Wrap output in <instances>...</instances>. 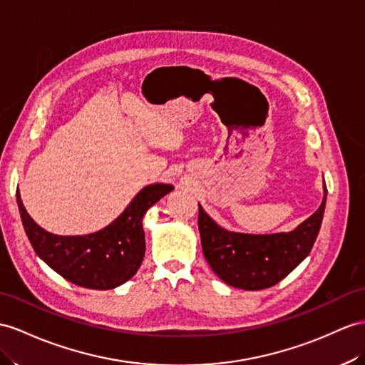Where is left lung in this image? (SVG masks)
<instances>
[{
    "mask_svg": "<svg viewBox=\"0 0 365 365\" xmlns=\"http://www.w3.org/2000/svg\"><path fill=\"white\" fill-rule=\"evenodd\" d=\"M327 202L291 232L252 235L230 232L218 226L198 204V229L204 257L227 285L257 291L274 287L304 262L321 230Z\"/></svg>",
    "mask_w": 365,
    "mask_h": 365,
    "instance_id": "1",
    "label": "left lung"
}]
</instances>
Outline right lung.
Wrapping results in <instances>:
<instances>
[{"label":"right lung","mask_w":365,"mask_h":365,"mask_svg":"<svg viewBox=\"0 0 365 365\" xmlns=\"http://www.w3.org/2000/svg\"><path fill=\"white\" fill-rule=\"evenodd\" d=\"M172 190L170 184L145 185L113 223L88 235L51 234L31 218L20 192H16V202L26 235L49 268L77 287L113 289L138 272L145 254L142 218Z\"/></svg>","instance_id":"1"}]
</instances>
